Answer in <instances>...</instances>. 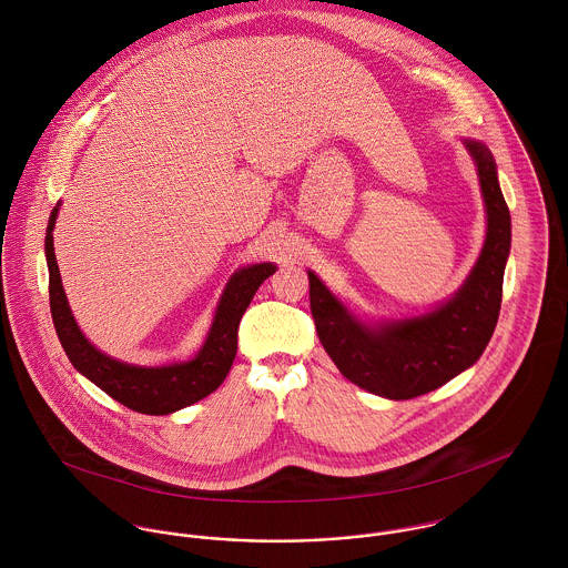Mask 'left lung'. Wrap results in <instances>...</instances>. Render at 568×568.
Here are the masks:
<instances>
[{
  "label": "left lung",
  "instance_id": "8db88e82",
  "mask_svg": "<svg viewBox=\"0 0 568 568\" xmlns=\"http://www.w3.org/2000/svg\"><path fill=\"white\" fill-rule=\"evenodd\" d=\"M464 144L477 163L487 234L468 280L448 302L419 317L363 324L308 271L320 341L338 372L369 394L410 400L446 385L479 361L498 322L511 219L486 144Z\"/></svg>",
  "mask_w": 568,
  "mask_h": 568
}]
</instances>
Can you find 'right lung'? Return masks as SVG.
Listing matches in <instances>:
<instances>
[{
    "instance_id": "right-lung-1",
    "label": "right lung",
    "mask_w": 568,
    "mask_h": 568,
    "mask_svg": "<svg viewBox=\"0 0 568 568\" xmlns=\"http://www.w3.org/2000/svg\"><path fill=\"white\" fill-rule=\"evenodd\" d=\"M59 205L50 214L45 234V260L50 271V311L57 327L59 341L70 358V363L109 394L120 405L129 406L146 415H168L183 406L194 405L221 387L232 369L239 349V325L246 306L251 304L260 284L275 273V264L262 262L239 268L225 286L219 302L216 315L207 338L199 354L187 363H174L165 367H138L115 361L100 349H95L77 324L54 255L52 230L57 223Z\"/></svg>"
}]
</instances>
